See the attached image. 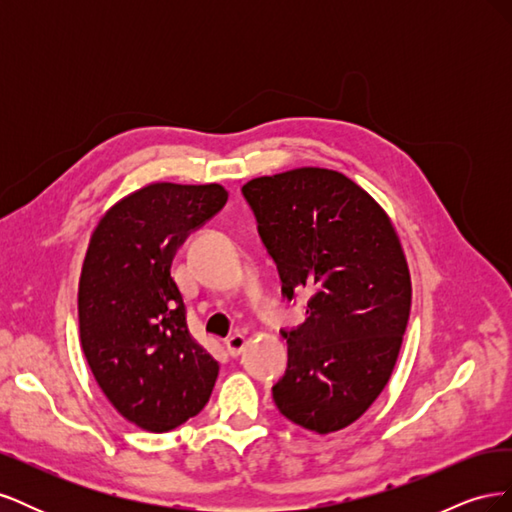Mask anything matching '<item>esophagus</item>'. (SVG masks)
Returning <instances> with one entry per match:
<instances>
[{
    "label": "esophagus",
    "mask_w": 512,
    "mask_h": 512,
    "mask_svg": "<svg viewBox=\"0 0 512 512\" xmlns=\"http://www.w3.org/2000/svg\"><path fill=\"white\" fill-rule=\"evenodd\" d=\"M245 346H247V339H245V335H241V333H235V335H230V337L226 339V348H228V354H230V356H239Z\"/></svg>",
    "instance_id": "esophagus-1"
}]
</instances>
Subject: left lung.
Segmentation results:
<instances>
[{
	"label": "left lung",
	"instance_id": "left-lung-1",
	"mask_svg": "<svg viewBox=\"0 0 512 512\" xmlns=\"http://www.w3.org/2000/svg\"><path fill=\"white\" fill-rule=\"evenodd\" d=\"M288 301L307 290V318L284 333L286 376L275 406L303 429L352 425L389 382L408 327L412 282L397 230L344 173L292 168L243 185Z\"/></svg>",
	"mask_w": 512,
	"mask_h": 512
}]
</instances>
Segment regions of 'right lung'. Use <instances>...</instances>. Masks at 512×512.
<instances>
[{
	"instance_id": "right-lung-1",
	"label": "right lung",
	"mask_w": 512,
	"mask_h": 512,
	"mask_svg": "<svg viewBox=\"0 0 512 512\" xmlns=\"http://www.w3.org/2000/svg\"><path fill=\"white\" fill-rule=\"evenodd\" d=\"M228 200L220 183L153 181L123 196L91 232L79 280L85 359L113 408L162 433L196 416L220 365L190 335L173 256Z\"/></svg>"
}]
</instances>
